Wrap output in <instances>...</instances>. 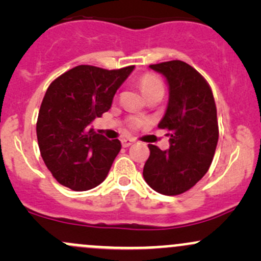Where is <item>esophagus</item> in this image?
I'll use <instances>...</instances> for the list:
<instances>
[{
    "mask_svg": "<svg viewBox=\"0 0 261 261\" xmlns=\"http://www.w3.org/2000/svg\"><path fill=\"white\" fill-rule=\"evenodd\" d=\"M121 143H122V147H128V146H131L133 143H135V140L130 139V137H126V139L121 140Z\"/></svg>",
    "mask_w": 261,
    "mask_h": 261,
    "instance_id": "34e87169",
    "label": "esophagus"
}]
</instances>
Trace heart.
<instances>
[{"label":"heart","instance_id":"heart-1","mask_svg":"<svg viewBox=\"0 0 261 261\" xmlns=\"http://www.w3.org/2000/svg\"><path fill=\"white\" fill-rule=\"evenodd\" d=\"M139 86L141 88V92L143 93V95H147L148 93H152L154 91H163V83H162V81L152 73H147L141 77L139 81ZM141 124H142L141 119H134L131 121V125L134 127L140 126Z\"/></svg>","mask_w":261,"mask_h":261}]
</instances>
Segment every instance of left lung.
Instances as JSON below:
<instances>
[{
	"instance_id": "left-lung-1",
	"label": "left lung",
	"mask_w": 261,
	"mask_h": 261,
	"mask_svg": "<svg viewBox=\"0 0 261 261\" xmlns=\"http://www.w3.org/2000/svg\"><path fill=\"white\" fill-rule=\"evenodd\" d=\"M169 88L166 113L158 128L167 131L169 148L148 145L143 178L157 193L179 195L207 173L218 141L217 110L206 80L187 62L173 60L149 65Z\"/></svg>"
}]
</instances>
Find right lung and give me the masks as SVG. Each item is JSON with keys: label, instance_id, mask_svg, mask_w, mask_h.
<instances>
[{"label": "right lung", "instance_id": "1", "mask_svg": "<svg viewBox=\"0 0 261 261\" xmlns=\"http://www.w3.org/2000/svg\"><path fill=\"white\" fill-rule=\"evenodd\" d=\"M134 68L109 71L81 65L49 86L39 110L37 136L45 166L61 185L86 191L107 178L121 143L89 125L110 109Z\"/></svg>", "mask_w": 261, "mask_h": 261}]
</instances>
